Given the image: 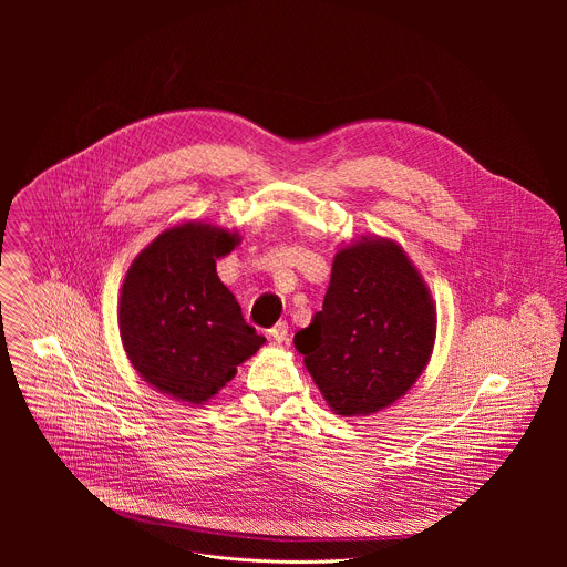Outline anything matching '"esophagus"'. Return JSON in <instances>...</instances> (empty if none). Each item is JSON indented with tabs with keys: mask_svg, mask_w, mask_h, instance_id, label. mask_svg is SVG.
<instances>
[{
	"mask_svg": "<svg viewBox=\"0 0 567 567\" xmlns=\"http://www.w3.org/2000/svg\"><path fill=\"white\" fill-rule=\"evenodd\" d=\"M269 337L274 339V341H278V343H285L287 339H289V326L285 320H280V322H276V326L269 330Z\"/></svg>",
	"mask_w": 567,
	"mask_h": 567,
	"instance_id": "esophagus-1",
	"label": "esophagus"
}]
</instances>
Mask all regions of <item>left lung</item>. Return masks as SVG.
Wrapping results in <instances>:
<instances>
[{
	"label": "left lung",
	"instance_id": "1",
	"mask_svg": "<svg viewBox=\"0 0 567 567\" xmlns=\"http://www.w3.org/2000/svg\"><path fill=\"white\" fill-rule=\"evenodd\" d=\"M435 341L424 280L394 241L365 239L337 254L322 309L293 337L330 406L377 413L417 381Z\"/></svg>",
	"mask_w": 567,
	"mask_h": 567
}]
</instances>
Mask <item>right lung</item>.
I'll return each instance as SVG.
<instances>
[{
    "mask_svg": "<svg viewBox=\"0 0 567 567\" xmlns=\"http://www.w3.org/2000/svg\"><path fill=\"white\" fill-rule=\"evenodd\" d=\"M233 247L221 228L184 224L143 249L123 282L118 328L132 365L188 403L217 394L265 343L215 271Z\"/></svg>",
    "mask_w": 567,
    "mask_h": 567,
    "instance_id": "1",
    "label": "right lung"
}]
</instances>
